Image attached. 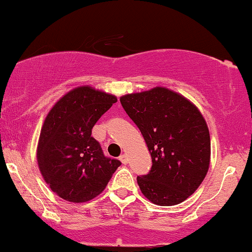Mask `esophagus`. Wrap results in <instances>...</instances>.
I'll return each mask as SVG.
<instances>
[{
  "mask_svg": "<svg viewBox=\"0 0 252 252\" xmlns=\"http://www.w3.org/2000/svg\"><path fill=\"white\" fill-rule=\"evenodd\" d=\"M120 160L123 163V164H126V163H128V156H126V154H123V155H121Z\"/></svg>",
  "mask_w": 252,
  "mask_h": 252,
  "instance_id": "1",
  "label": "esophagus"
}]
</instances>
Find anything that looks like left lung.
<instances>
[{"label": "left lung", "mask_w": 252, "mask_h": 252, "mask_svg": "<svg viewBox=\"0 0 252 252\" xmlns=\"http://www.w3.org/2000/svg\"><path fill=\"white\" fill-rule=\"evenodd\" d=\"M120 101L153 158L149 174L137 177L142 193L162 207L186 201L201 186L210 165V134L201 111L164 87L128 94Z\"/></svg>", "instance_id": "left-lung-1"}]
</instances>
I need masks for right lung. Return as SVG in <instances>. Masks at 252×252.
I'll list each match as a JSON object with an SVG mask.
<instances>
[{"mask_svg": "<svg viewBox=\"0 0 252 252\" xmlns=\"http://www.w3.org/2000/svg\"><path fill=\"white\" fill-rule=\"evenodd\" d=\"M117 97L90 86L77 87L50 109L42 126L37 164L45 183L61 198L83 203L98 196L121 162L103 155L92 129Z\"/></svg>", "mask_w": 252, "mask_h": 252, "instance_id": "obj_1", "label": "right lung"}]
</instances>
